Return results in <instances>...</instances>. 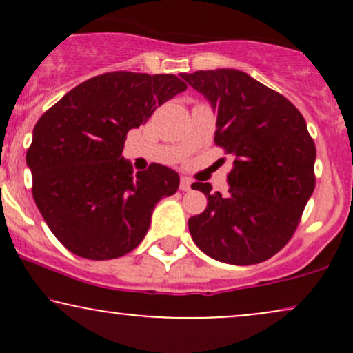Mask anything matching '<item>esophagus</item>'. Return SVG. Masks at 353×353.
<instances>
[{"label":"esophagus","mask_w":353,"mask_h":353,"mask_svg":"<svg viewBox=\"0 0 353 353\" xmlns=\"http://www.w3.org/2000/svg\"><path fill=\"white\" fill-rule=\"evenodd\" d=\"M190 184H192V182H190L189 177H181L179 189L184 190V192H188V190H190Z\"/></svg>","instance_id":"1"}]
</instances>
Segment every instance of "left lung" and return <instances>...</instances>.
I'll return each mask as SVG.
<instances>
[{
    "label": "left lung",
    "instance_id": "left-lung-1",
    "mask_svg": "<svg viewBox=\"0 0 353 353\" xmlns=\"http://www.w3.org/2000/svg\"><path fill=\"white\" fill-rule=\"evenodd\" d=\"M217 111L214 141L234 156L229 190L192 189L208 208L189 219L192 241L209 257L232 265L264 262L294 236L315 188V144L289 99L237 70L181 74Z\"/></svg>",
    "mask_w": 353,
    "mask_h": 353
}]
</instances>
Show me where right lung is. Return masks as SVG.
I'll return each instance as SVG.
<instances>
[{
    "label": "right lung",
    "mask_w": 353,
    "mask_h": 353,
    "mask_svg": "<svg viewBox=\"0 0 353 353\" xmlns=\"http://www.w3.org/2000/svg\"><path fill=\"white\" fill-rule=\"evenodd\" d=\"M185 89L174 74L106 72L71 89L39 117L26 152L33 197L72 254L123 257L148 234L154 205L176 194V171L151 164L132 174L123 149L131 129Z\"/></svg>",
    "instance_id": "right-lung-1"
}]
</instances>
